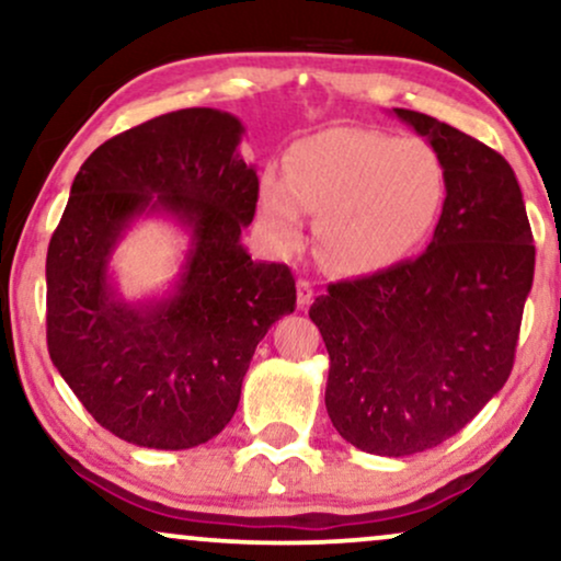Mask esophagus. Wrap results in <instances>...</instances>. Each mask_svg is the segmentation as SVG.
<instances>
[{
	"mask_svg": "<svg viewBox=\"0 0 561 561\" xmlns=\"http://www.w3.org/2000/svg\"><path fill=\"white\" fill-rule=\"evenodd\" d=\"M313 285H310V279H297V308H308L310 302H313Z\"/></svg>",
	"mask_w": 561,
	"mask_h": 561,
	"instance_id": "esophagus-1",
	"label": "esophagus"
}]
</instances>
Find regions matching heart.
Wrapping results in <instances>:
<instances>
[{"label":"heart","instance_id":"1","mask_svg":"<svg viewBox=\"0 0 561 561\" xmlns=\"http://www.w3.org/2000/svg\"><path fill=\"white\" fill-rule=\"evenodd\" d=\"M448 175L424 139L329 129L297 141L287 175L266 170L259 215L282 251L300 245L305 209L318 215V245L346 274H370L411 256L443 211Z\"/></svg>","mask_w":561,"mask_h":561}]
</instances>
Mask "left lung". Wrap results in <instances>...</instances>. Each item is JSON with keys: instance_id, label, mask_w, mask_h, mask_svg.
<instances>
[{"instance_id": "8db88e82", "label": "left lung", "mask_w": 561, "mask_h": 561, "mask_svg": "<svg viewBox=\"0 0 561 561\" xmlns=\"http://www.w3.org/2000/svg\"><path fill=\"white\" fill-rule=\"evenodd\" d=\"M393 113L445 165L435 236L420 259L333 282L310 318L331 359L333 427L354 448L403 458L463 430L507 382L536 248L500 152L427 113Z\"/></svg>"}]
</instances>
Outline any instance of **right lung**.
Returning <instances> with one entry per match:
<instances>
[{"label":"right lung","instance_id":"obj_1","mask_svg":"<svg viewBox=\"0 0 561 561\" xmlns=\"http://www.w3.org/2000/svg\"><path fill=\"white\" fill-rule=\"evenodd\" d=\"M243 124L183 108L103 141L75 175L46 256V342L92 420L126 443L186 450L225 430L256 344L295 310L287 264L251 261L259 175ZM173 214L192 230L176 293L131 306L107 282L131 218Z\"/></svg>","mask_w":561,"mask_h":561}]
</instances>
